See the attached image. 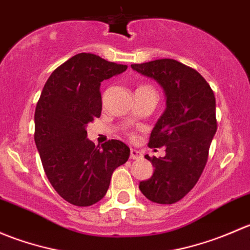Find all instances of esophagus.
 <instances>
[{"mask_svg": "<svg viewBox=\"0 0 250 250\" xmlns=\"http://www.w3.org/2000/svg\"><path fill=\"white\" fill-rule=\"evenodd\" d=\"M143 157L140 151L135 150V148H130V160H138V158Z\"/></svg>", "mask_w": 250, "mask_h": 250, "instance_id": "1", "label": "esophagus"}]
</instances>
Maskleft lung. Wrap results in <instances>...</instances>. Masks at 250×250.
I'll return each instance as SVG.
<instances>
[{"mask_svg":"<svg viewBox=\"0 0 250 250\" xmlns=\"http://www.w3.org/2000/svg\"><path fill=\"white\" fill-rule=\"evenodd\" d=\"M155 80L166 95V110L158 118L148 145L166 147L163 157L146 155L155 167L139 188L147 200L160 204L178 202L200 179L216 132L215 97L196 70L173 59L130 65Z\"/></svg>","mask_w":250,"mask_h":250,"instance_id":"left-lung-1","label":"left lung"}]
</instances>
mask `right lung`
<instances>
[{"instance_id":"1","label":"right lung","mask_w":250,"mask_h":250,"mask_svg":"<svg viewBox=\"0 0 250 250\" xmlns=\"http://www.w3.org/2000/svg\"><path fill=\"white\" fill-rule=\"evenodd\" d=\"M127 65L80 53L52 72L35 111V143L48 180L65 201L78 207L99 202L111 175L130 150L120 140L95 146L87 125L102 113L100 84Z\"/></svg>"}]
</instances>
